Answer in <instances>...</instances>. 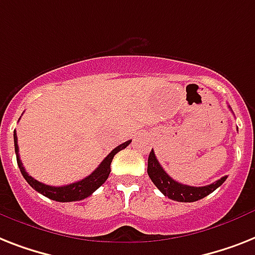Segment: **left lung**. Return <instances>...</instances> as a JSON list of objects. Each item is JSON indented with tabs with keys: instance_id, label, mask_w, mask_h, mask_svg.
Instances as JSON below:
<instances>
[{
	"instance_id": "1",
	"label": "left lung",
	"mask_w": 255,
	"mask_h": 255,
	"mask_svg": "<svg viewBox=\"0 0 255 255\" xmlns=\"http://www.w3.org/2000/svg\"><path fill=\"white\" fill-rule=\"evenodd\" d=\"M148 175L156 187L162 192L163 195L167 196L169 199L177 200V202L191 203L200 200L214 192L217 187H220L225 182L227 177L220 178L219 181L211 183V185L202 186V187H194V186L182 185L179 182L174 181L166 171L163 170L162 166L157 160L154 152L149 153L148 157Z\"/></svg>"
}]
</instances>
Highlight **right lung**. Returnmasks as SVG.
Returning a JSON list of instances; mask_svg holds the SVG:
<instances>
[{"instance_id":"right-lung-1","label":"right lung","mask_w":255,"mask_h":255,"mask_svg":"<svg viewBox=\"0 0 255 255\" xmlns=\"http://www.w3.org/2000/svg\"><path fill=\"white\" fill-rule=\"evenodd\" d=\"M131 140L123 142L119 146H117L115 149L111 150V153H109V156L99 163V166L93 171L92 174L88 175L84 179H81L78 182H74V183H70L67 186H49L44 185L41 182L36 181L34 178L28 175L26 170H24L23 165H22V161L19 158V153H18V141H16V133L14 131V146H15V154H16V162H18V166H19V170L23 175V178L27 181V183L31 186V187L36 190L38 192H40L41 195L47 196L49 199L56 200V202H76V200H82L85 198H88L93 194V192L99 188L101 186L106 182V179L109 178L110 171H111V162H113L114 156L117 154L118 152H121L122 149H124L126 146L129 145Z\"/></svg>"}]
</instances>
